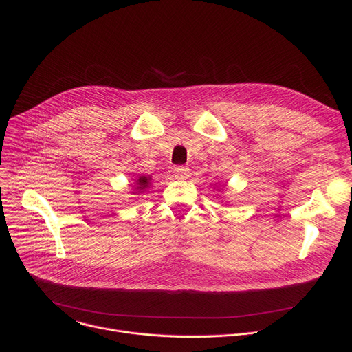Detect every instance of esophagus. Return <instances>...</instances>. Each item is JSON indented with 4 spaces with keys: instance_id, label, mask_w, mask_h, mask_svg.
<instances>
[{
    "instance_id": "1",
    "label": "esophagus",
    "mask_w": 352,
    "mask_h": 352,
    "mask_svg": "<svg viewBox=\"0 0 352 352\" xmlns=\"http://www.w3.org/2000/svg\"><path fill=\"white\" fill-rule=\"evenodd\" d=\"M174 174L179 179H186V178L190 177V168H188V166L178 165V166H175V168H174Z\"/></svg>"
}]
</instances>
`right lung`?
I'll return each instance as SVG.
<instances>
[{
  "label": "right lung",
  "mask_w": 352,
  "mask_h": 352,
  "mask_svg": "<svg viewBox=\"0 0 352 352\" xmlns=\"http://www.w3.org/2000/svg\"><path fill=\"white\" fill-rule=\"evenodd\" d=\"M150 179L151 178H148V177H140L138 179H137V188L138 190H145L146 187H148V184H150Z\"/></svg>",
  "instance_id": "obj_1"
}]
</instances>
